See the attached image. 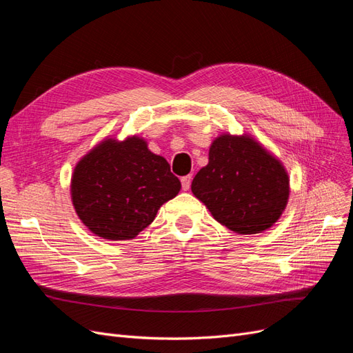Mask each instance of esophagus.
Segmentation results:
<instances>
[{"mask_svg":"<svg viewBox=\"0 0 353 353\" xmlns=\"http://www.w3.org/2000/svg\"><path fill=\"white\" fill-rule=\"evenodd\" d=\"M181 184H183V190L184 191H188L190 187H191V175H187V176L181 178Z\"/></svg>","mask_w":353,"mask_h":353,"instance_id":"esophagus-1","label":"esophagus"}]
</instances>
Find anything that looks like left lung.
Returning a JSON list of instances; mask_svg holds the SVG:
<instances>
[{"mask_svg": "<svg viewBox=\"0 0 353 353\" xmlns=\"http://www.w3.org/2000/svg\"><path fill=\"white\" fill-rule=\"evenodd\" d=\"M212 216L237 234H258L280 219L290 196V178L272 153L253 137L221 134L209 163L191 183Z\"/></svg>", "mask_w": 353, "mask_h": 353, "instance_id": "left-lung-1", "label": "left lung"}]
</instances>
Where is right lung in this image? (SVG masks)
Segmentation results:
<instances>
[{
  "instance_id": "1",
  "label": "right lung",
  "mask_w": 353,
  "mask_h": 353,
  "mask_svg": "<svg viewBox=\"0 0 353 353\" xmlns=\"http://www.w3.org/2000/svg\"><path fill=\"white\" fill-rule=\"evenodd\" d=\"M181 190L166 159L141 137L104 138L77 163L70 196L77 215L104 240H132Z\"/></svg>"
}]
</instances>
